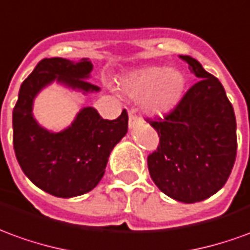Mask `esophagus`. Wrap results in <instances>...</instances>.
Here are the masks:
<instances>
[{"label":"esophagus","instance_id":"34e87169","mask_svg":"<svg viewBox=\"0 0 250 250\" xmlns=\"http://www.w3.org/2000/svg\"><path fill=\"white\" fill-rule=\"evenodd\" d=\"M141 123H142V119H139L138 116H135L134 111H130L128 112V125H130V128H134V127H137Z\"/></svg>","mask_w":250,"mask_h":250}]
</instances>
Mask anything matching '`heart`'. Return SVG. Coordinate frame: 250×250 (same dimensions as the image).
Instances as JSON below:
<instances>
[{"instance_id":"heart-1","label":"heart","mask_w":250,"mask_h":250,"mask_svg":"<svg viewBox=\"0 0 250 250\" xmlns=\"http://www.w3.org/2000/svg\"><path fill=\"white\" fill-rule=\"evenodd\" d=\"M186 76L176 67L146 66L122 78V90L132 99L141 97V107L150 116H164L179 105L186 89Z\"/></svg>"}]
</instances>
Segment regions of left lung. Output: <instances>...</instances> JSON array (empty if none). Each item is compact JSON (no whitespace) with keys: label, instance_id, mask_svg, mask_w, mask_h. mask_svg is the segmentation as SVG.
<instances>
[{"label":"left lung","instance_id":"8db88e82","mask_svg":"<svg viewBox=\"0 0 250 250\" xmlns=\"http://www.w3.org/2000/svg\"><path fill=\"white\" fill-rule=\"evenodd\" d=\"M199 78L165 119L149 123L160 146L147 157L160 191L183 203H196L219 191L237 154L235 115L219 80L189 55H180Z\"/></svg>","mask_w":250,"mask_h":250}]
</instances>
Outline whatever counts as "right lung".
I'll list each match as a JSON object with an SVG mask.
<instances>
[{"label":"right lung","instance_id":"1","mask_svg":"<svg viewBox=\"0 0 250 250\" xmlns=\"http://www.w3.org/2000/svg\"><path fill=\"white\" fill-rule=\"evenodd\" d=\"M93 64L46 58L21 83L13 109V146L17 161L28 179L57 198H74L92 191L105 173L109 154L128 130V115L105 120L93 107H83L63 130H47L34 116L36 96L51 83L83 95L100 88L88 81Z\"/></svg>","mask_w":250,"mask_h":250}]
</instances>
